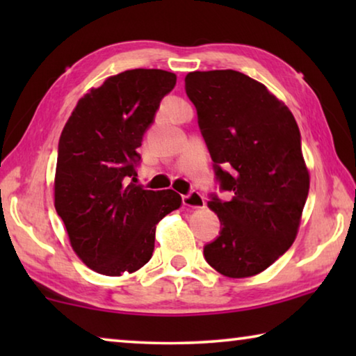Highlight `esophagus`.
Instances as JSON below:
<instances>
[{"instance_id":"1","label":"esophagus","mask_w":356,"mask_h":356,"mask_svg":"<svg viewBox=\"0 0 356 356\" xmlns=\"http://www.w3.org/2000/svg\"><path fill=\"white\" fill-rule=\"evenodd\" d=\"M182 202H184V206H186V207L200 209V207L204 206V196L201 195L200 191L191 190L188 195L182 196Z\"/></svg>"}]
</instances>
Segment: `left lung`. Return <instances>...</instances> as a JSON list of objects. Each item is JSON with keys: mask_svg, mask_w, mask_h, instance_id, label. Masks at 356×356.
I'll list each match as a JSON object with an SVG mask.
<instances>
[{"mask_svg": "<svg viewBox=\"0 0 356 356\" xmlns=\"http://www.w3.org/2000/svg\"><path fill=\"white\" fill-rule=\"evenodd\" d=\"M185 92L226 200L210 193L221 229L204 246L210 267L229 278L264 272L291 248L308 200L309 174L289 108L237 70L190 72Z\"/></svg>", "mask_w": 356, "mask_h": 356, "instance_id": "obj_1", "label": "left lung"}]
</instances>
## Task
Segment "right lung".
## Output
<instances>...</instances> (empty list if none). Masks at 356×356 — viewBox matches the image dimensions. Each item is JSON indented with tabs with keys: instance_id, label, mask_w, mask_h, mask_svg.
<instances>
[{
	"instance_id": "add662e5",
	"label": "right lung",
	"mask_w": 356,
	"mask_h": 356,
	"mask_svg": "<svg viewBox=\"0 0 356 356\" xmlns=\"http://www.w3.org/2000/svg\"><path fill=\"white\" fill-rule=\"evenodd\" d=\"M176 75L134 69L78 100L59 138L55 207L78 257L106 276L134 273L152 257L159 221L182 204L172 190L136 185L138 147Z\"/></svg>"
}]
</instances>
